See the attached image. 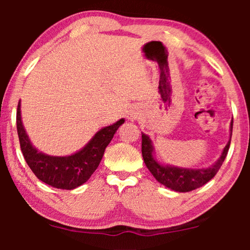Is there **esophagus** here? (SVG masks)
<instances>
[{
    "label": "esophagus",
    "instance_id": "obj_1",
    "mask_svg": "<svg viewBox=\"0 0 250 250\" xmlns=\"http://www.w3.org/2000/svg\"><path fill=\"white\" fill-rule=\"evenodd\" d=\"M138 118V112L136 111H129L128 114H127V119L128 121H135V119Z\"/></svg>",
    "mask_w": 250,
    "mask_h": 250
}]
</instances>
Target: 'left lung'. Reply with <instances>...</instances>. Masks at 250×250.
Masks as SVG:
<instances>
[{"label":"left lung","mask_w":250,"mask_h":250,"mask_svg":"<svg viewBox=\"0 0 250 250\" xmlns=\"http://www.w3.org/2000/svg\"><path fill=\"white\" fill-rule=\"evenodd\" d=\"M232 127H233V121L231 122L230 140H229L228 145L225 146L217 162L214 165L207 167V168H180V167H174L170 165H162L153 158V146L151 140L148 135L142 133L143 160H145L146 166L148 167L150 173L163 186L169 188L174 191H179V192H189V191L203 187L204 184H206L208 181H210L216 175V173L224 162L225 157L228 155L229 148H230Z\"/></svg>","instance_id":"1"}]
</instances>
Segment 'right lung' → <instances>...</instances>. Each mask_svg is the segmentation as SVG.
<instances>
[{"mask_svg": "<svg viewBox=\"0 0 250 250\" xmlns=\"http://www.w3.org/2000/svg\"><path fill=\"white\" fill-rule=\"evenodd\" d=\"M124 122L122 118L115 124L100 129L83 149L74 155L66 157L47 156L40 152L30 143L21 122L20 101L17 108V132L27 165L42 182L63 190H73L90 179L98 168L105 148Z\"/></svg>", "mask_w": 250, "mask_h": 250, "instance_id": "1", "label": "right lung"}]
</instances>
